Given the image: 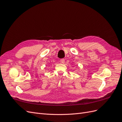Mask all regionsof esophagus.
<instances>
[{
	"mask_svg": "<svg viewBox=\"0 0 122 122\" xmlns=\"http://www.w3.org/2000/svg\"><path fill=\"white\" fill-rule=\"evenodd\" d=\"M60 62L62 63H65V59H61L60 60Z\"/></svg>",
	"mask_w": 122,
	"mask_h": 122,
	"instance_id": "34e87169",
	"label": "esophagus"
}]
</instances>
